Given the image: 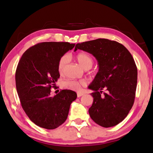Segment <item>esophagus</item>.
I'll list each match as a JSON object with an SVG mask.
<instances>
[{"label": "esophagus", "instance_id": "1", "mask_svg": "<svg viewBox=\"0 0 153 153\" xmlns=\"http://www.w3.org/2000/svg\"><path fill=\"white\" fill-rule=\"evenodd\" d=\"M84 94H82V93H77V97L78 98H79V97H80V96H82Z\"/></svg>", "mask_w": 153, "mask_h": 153}]
</instances>
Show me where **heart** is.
I'll use <instances>...</instances> for the list:
<instances>
[{"label":"heart","mask_w":153,"mask_h":153,"mask_svg":"<svg viewBox=\"0 0 153 153\" xmlns=\"http://www.w3.org/2000/svg\"><path fill=\"white\" fill-rule=\"evenodd\" d=\"M76 59L79 63L85 69L88 70L92 67L94 63V59L88 53L85 52H80L76 55ZM69 58L68 55H63L59 58L57 63V69L59 73L62 74L65 71V68L67 65ZM63 86L67 89H70L74 91L79 92L82 88V87L87 86V81L85 79L80 80H72L67 79L63 81Z\"/></svg>","instance_id":"1"}]
</instances>
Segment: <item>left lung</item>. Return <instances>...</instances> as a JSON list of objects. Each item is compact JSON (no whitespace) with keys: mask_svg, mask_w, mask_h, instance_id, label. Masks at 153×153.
Listing matches in <instances>:
<instances>
[{"mask_svg":"<svg viewBox=\"0 0 153 153\" xmlns=\"http://www.w3.org/2000/svg\"><path fill=\"white\" fill-rule=\"evenodd\" d=\"M78 49L94 55L98 62V72L88 86L94 90L90 117L102 127L116 126L127 117L135 101L137 68L131 54L122 44L108 39L77 43L74 51Z\"/></svg>","mask_w":153,"mask_h":153,"instance_id":"left-lung-1","label":"left lung"}]
</instances>
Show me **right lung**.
Segmentation results:
<instances>
[{
  "label": "right lung",
  "mask_w": 153,
  "mask_h": 153,
  "mask_svg": "<svg viewBox=\"0 0 153 153\" xmlns=\"http://www.w3.org/2000/svg\"><path fill=\"white\" fill-rule=\"evenodd\" d=\"M74 45L68 42L37 43L25 51L18 63L15 79L22 107L30 120L42 128L54 129L63 124L77 97L71 90L50 95L60 76L59 59Z\"/></svg>",
  "instance_id": "add662e5"
}]
</instances>
